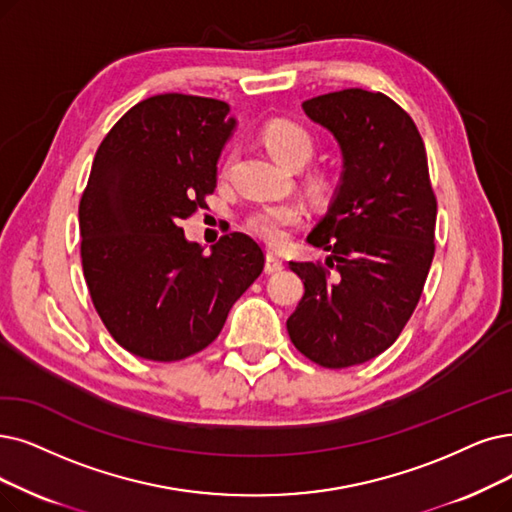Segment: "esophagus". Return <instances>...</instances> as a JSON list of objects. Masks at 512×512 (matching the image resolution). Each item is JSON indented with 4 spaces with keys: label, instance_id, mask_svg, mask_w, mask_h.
<instances>
[{
    "label": "esophagus",
    "instance_id": "34e87169",
    "mask_svg": "<svg viewBox=\"0 0 512 512\" xmlns=\"http://www.w3.org/2000/svg\"><path fill=\"white\" fill-rule=\"evenodd\" d=\"M264 271L271 273V275L283 271V260L275 252H269L267 254V264H264Z\"/></svg>",
    "mask_w": 512,
    "mask_h": 512
}]
</instances>
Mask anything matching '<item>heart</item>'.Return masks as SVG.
<instances>
[{
	"label": "heart",
	"mask_w": 512,
	"mask_h": 512,
	"mask_svg": "<svg viewBox=\"0 0 512 512\" xmlns=\"http://www.w3.org/2000/svg\"><path fill=\"white\" fill-rule=\"evenodd\" d=\"M260 138L269 153L285 163V166H302L315 151V136L306 130L302 124L288 117H275L269 119L260 130ZM309 187L321 195L330 197L338 191L340 176L332 168H315L306 174ZM304 218V210L298 203L283 201V203H269L254 210L245 224L248 229L264 239L271 245H283L290 237V229L298 227Z\"/></svg>",
	"instance_id": "1"
}]
</instances>
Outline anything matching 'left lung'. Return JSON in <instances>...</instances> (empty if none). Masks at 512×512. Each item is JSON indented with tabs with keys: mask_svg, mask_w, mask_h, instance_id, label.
Listing matches in <instances>:
<instances>
[{
	"mask_svg": "<svg viewBox=\"0 0 512 512\" xmlns=\"http://www.w3.org/2000/svg\"><path fill=\"white\" fill-rule=\"evenodd\" d=\"M302 107L340 142L344 172L309 235L332 256L290 262L304 294L288 334L306 359L342 370L384 353L410 321L435 256L437 197L422 136L393 98L349 88Z\"/></svg>",
	"mask_w": 512,
	"mask_h": 512,
	"instance_id": "left-lung-1",
	"label": "left lung"
}]
</instances>
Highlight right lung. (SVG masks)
<instances>
[{
	"label": "right lung",
	"instance_id": "add662e5",
	"mask_svg": "<svg viewBox=\"0 0 512 512\" xmlns=\"http://www.w3.org/2000/svg\"><path fill=\"white\" fill-rule=\"evenodd\" d=\"M233 128L224 100L157 94L94 155L79 199L81 267L98 317L136 357L180 361L206 349L264 269L250 235H222L206 254L180 227L208 206Z\"/></svg>",
	"mask_w": 512,
	"mask_h": 512
}]
</instances>
